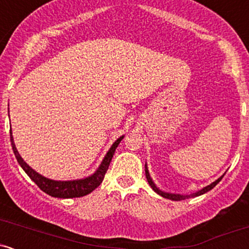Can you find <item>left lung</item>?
Segmentation results:
<instances>
[{
    "instance_id": "left-lung-1",
    "label": "left lung",
    "mask_w": 249,
    "mask_h": 249,
    "mask_svg": "<svg viewBox=\"0 0 249 249\" xmlns=\"http://www.w3.org/2000/svg\"><path fill=\"white\" fill-rule=\"evenodd\" d=\"M145 174H146V179H147V182L148 184H150V186L152 187V190L154 191V192L156 193H158L159 196H161L162 198H166V199H171V200H176V201H179V200H184V199H188V198H193V196H201V194H204V193H206V192H208V191H211L212 190L213 187H215V185L216 184H219V181L220 180L222 179V177L225 176H221L220 177L219 179H216L215 181H213L212 184H210L208 185V186H206V187H204V188H201V190L200 191H198V192H196V193H192V194H190V196H184V194H174V193H168V192H164V191H161V190H159L158 187L156 186V184H154L153 182V180H152V178H151V176H150V172H148V170H147V165L145 164Z\"/></svg>"
}]
</instances>
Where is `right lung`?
I'll list each match as a JSON object with an SVG mask.
<instances>
[{"instance_id": "add662e5", "label": "right lung", "mask_w": 249, "mask_h": 249, "mask_svg": "<svg viewBox=\"0 0 249 249\" xmlns=\"http://www.w3.org/2000/svg\"><path fill=\"white\" fill-rule=\"evenodd\" d=\"M124 138V136L119 137L117 141L113 142L112 146L110 147V150L107 151V153L105 154L104 159H103L99 167L97 168L96 172L91 176L87 177V178L83 179H76V180H53L49 178H45L42 174L37 173L34 168H31L29 165L23 160L21 156H19L18 151L15 146V142H14V137L13 132L10 130V142L11 146H13L14 154H15L17 161H18L19 166L23 168L25 173L29 176V178L33 180L34 182L38 186L43 192L49 194L51 196H55V198H63V199H69V198H79V196H84L87 194L92 192L95 188H97L101 185V182L104 179L105 173H107L108 165H110L111 159H112L113 154L117 146L119 145V142H122V139Z\"/></svg>"}]
</instances>
